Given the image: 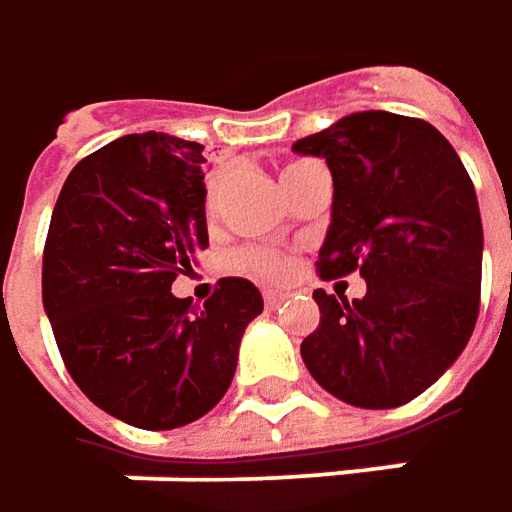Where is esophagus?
I'll return each instance as SVG.
<instances>
[{"mask_svg": "<svg viewBox=\"0 0 512 512\" xmlns=\"http://www.w3.org/2000/svg\"><path fill=\"white\" fill-rule=\"evenodd\" d=\"M290 299V293H284V290H263V302L266 307H278L281 302H287Z\"/></svg>", "mask_w": 512, "mask_h": 512, "instance_id": "34e87169", "label": "esophagus"}]
</instances>
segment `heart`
<instances>
[{"label": "heart", "mask_w": 512, "mask_h": 512, "mask_svg": "<svg viewBox=\"0 0 512 512\" xmlns=\"http://www.w3.org/2000/svg\"><path fill=\"white\" fill-rule=\"evenodd\" d=\"M302 163L307 161L287 163V166H284V172H281V178H284L287 172L299 169ZM219 193H222V178H210L208 213H213V208H216ZM234 266H237L240 272H246V275H255V278H281V275H287V269H290L287 257L278 255V252H269V249H246V252H240V255L234 257Z\"/></svg>", "instance_id": "heart-1"}]
</instances>
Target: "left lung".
I'll return each instance as SVG.
<instances>
[{"instance_id": "obj_1", "label": "left lung", "mask_w": 512, "mask_h": 512, "mask_svg": "<svg viewBox=\"0 0 512 512\" xmlns=\"http://www.w3.org/2000/svg\"><path fill=\"white\" fill-rule=\"evenodd\" d=\"M325 158L334 205L319 275L360 269L363 299L316 290L302 360L340 401L387 410L425 393L466 349L481 307L484 228L454 146L425 119L360 111L293 143Z\"/></svg>"}]
</instances>
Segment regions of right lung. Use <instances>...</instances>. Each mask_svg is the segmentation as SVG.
I'll use <instances>...</instances> for the list:
<instances>
[{"label":"right lung","mask_w":512,"mask_h":512,"mask_svg":"<svg viewBox=\"0 0 512 512\" xmlns=\"http://www.w3.org/2000/svg\"><path fill=\"white\" fill-rule=\"evenodd\" d=\"M205 146L125 134L75 163L43 249V307L72 381L146 431L202 419L231 387L252 281L222 278L208 302L175 299L208 246Z\"/></svg>","instance_id":"obj_1"}]
</instances>
